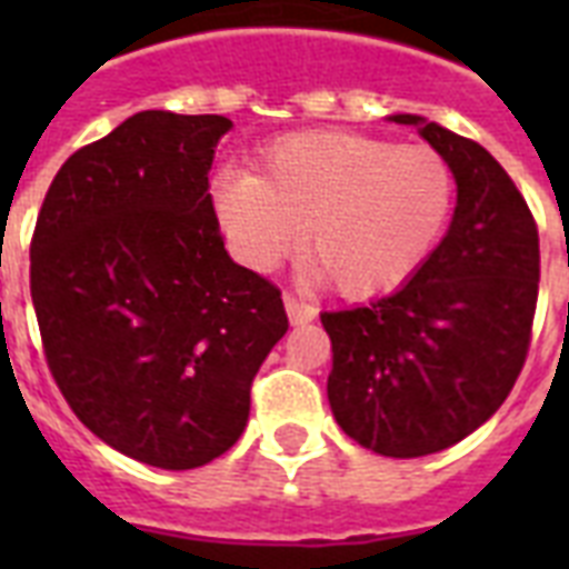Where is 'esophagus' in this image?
Returning a JSON list of instances; mask_svg holds the SVG:
<instances>
[{"label":"esophagus","mask_w":569,"mask_h":569,"mask_svg":"<svg viewBox=\"0 0 569 569\" xmlns=\"http://www.w3.org/2000/svg\"><path fill=\"white\" fill-rule=\"evenodd\" d=\"M283 303H286V316H289V321L292 325H307V321L316 319V307L307 301H301V298H295V295H283Z\"/></svg>","instance_id":"1"}]
</instances>
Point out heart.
<instances>
[{"mask_svg":"<svg viewBox=\"0 0 569 569\" xmlns=\"http://www.w3.org/2000/svg\"><path fill=\"white\" fill-rule=\"evenodd\" d=\"M212 200L244 266L268 271L303 239L307 259L339 295L372 298L428 259L449 221L455 177L431 147L316 129L268 144L259 177L218 173Z\"/></svg>","mask_w":569,"mask_h":569,"instance_id":"b5f03b06","label":"heart"}]
</instances>
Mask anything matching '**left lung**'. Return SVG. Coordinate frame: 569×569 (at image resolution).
Returning a JSON list of instances; mask_svg holds the SVG:
<instances>
[{
	"label": "left lung",
	"instance_id": "1",
	"mask_svg": "<svg viewBox=\"0 0 569 569\" xmlns=\"http://www.w3.org/2000/svg\"><path fill=\"white\" fill-rule=\"evenodd\" d=\"M416 127L458 186L449 232L401 289L321 312L333 346L328 401L339 428L387 458L460 442L520 378L538 303V223L485 147L419 114Z\"/></svg>",
	"mask_w": 569,
	"mask_h": 569
}]
</instances>
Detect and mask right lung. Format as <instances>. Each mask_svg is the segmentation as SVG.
Masks as SVG:
<instances>
[{
    "mask_svg": "<svg viewBox=\"0 0 569 569\" xmlns=\"http://www.w3.org/2000/svg\"><path fill=\"white\" fill-rule=\"evenodd\" d=\"M221 114L138 111L76 150L31 236L49 372L102 442L194 469L239 440L250 383L289 330L274 283L223 250L209 171Z\"/></svg>",
    "mask_w": 569,
    "mask_h": 569,
    "instance_id": "1",
    "label": "right lung"
}]
</instances>
